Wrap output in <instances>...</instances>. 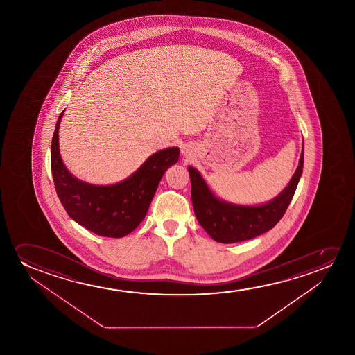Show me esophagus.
<instances>
[{"label": "esophagus", "instance_id": "esophagus-1", "mask_svg": "<svg viewBox=\"0 0 355 355\" xmlns=\"http://www.w3.org/2000/svg\"><path fill=\"white\" fill-rule=\"evenodd\" d=\"M191 153H193V150H191V146H187L182 149V154H183L185 157H189V156H191Z\"/></svg>", "mask_w": 355, "mask_h": 355}]
</instances>
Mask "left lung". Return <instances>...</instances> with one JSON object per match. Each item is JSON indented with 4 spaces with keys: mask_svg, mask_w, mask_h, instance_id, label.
<instances>
[{
    "mask_svg": "<svg viewBox=\"0 0 355 355\" xmlns=\"http://www.w3.org/2000/svg\"><path fill=\"white\" fill-rule=\"evenodd\" d=\"M304 161V143L295 173L274 199L258 205H239L220 199L209 188L199 171L188 167L191 182V201L200 225L214 241L240 243L274 228L286 212L301 180Z\"/></svg>",
    "mask_w": 355,
    "mask_h": 355,
    "instance_id": "left-lung-1",
    "label": "left lung"
}]
</instances>
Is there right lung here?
<instances>
[{
	"mask_svg": "<svg viewBox=\"0 0 355 355\" xmlns=\"http://www.w3.org/2000/svg\"><path fill=\"white\" fill-rule=\"evenodd\" d=\"M59 115L51 146L54 185L67 214L92 233L122 238L141 223L161 178L180 159V148L171 146L149 156L138 170L115 184L87 183L71 175L59 151Z\"/></svg>",
	"mask_w": 355,
	"mask_h": 355,
	"instance_id": "add662e5",
	"label": "right lung"
}]
</instances>
